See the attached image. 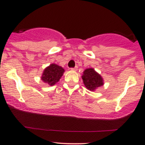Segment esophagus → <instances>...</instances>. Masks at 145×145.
<instances>
[{
  "label": "esophagus",
  "mask_w": 145,
  "mask_h": 145,
  "mask_svg": "<svg viewBox=\"0 0 145 145\" xmlns=\"http://www.w3.org/2000/svg\"><path fill=\"white\" fill-rule=\"evenodd\" d=\"M71 69L72 70V71H76V70L78 69V67L76 66V67H74V68H71Z\"/></svg>",
  "instance_id": "1"
}]
</instances>
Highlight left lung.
I'll list each match as a JSON object with an SVG mask.
<instances>
[{
	"mask_svg": "<svg viewBox=\"0 0 145 145\" xmlns=\"http://www.w3.org/2000/svg\"><path fill=\"white\" fill-rule=\"evenodd\" d=\"M82 79L85 88L92 92L104 85L103 78L93 68L86 69L83 71Z\"/></svg>",
	"mask_w": 145,
	"mask_h": 145,
	"instance_id": "left-lung-1",
	"label": "left lung"
}]
</instances>
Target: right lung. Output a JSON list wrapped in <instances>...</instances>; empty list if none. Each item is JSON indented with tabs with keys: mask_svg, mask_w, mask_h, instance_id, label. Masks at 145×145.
I'll use <instances>...</instances> for the list:
<instances>
[{
	"mask_svg": "<svg viewBox=\"0 0 145 145\" xmlns=\"http://www.w3.org/2000/svg\"><path fill=\"white\" fill-rule=\"evenodd\" d=\"M64 72L65 69L62 67L52 63L44 69L41 79L46 84L53 86L60 80Z\"/></svg>",
	"mask_w": 145,
	"mask_h": 145,
	"instance_id": "right-lung-1",
	"label": "right lung"
}]
</instances>
